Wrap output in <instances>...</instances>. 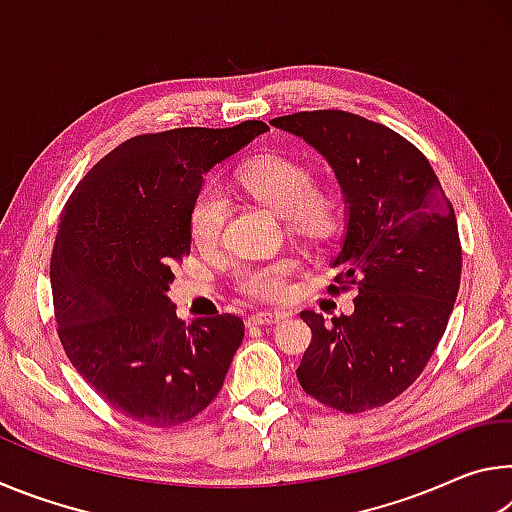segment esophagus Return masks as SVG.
<instances>
[{
  "label": "esophagus",
  "mask_w": 512,
  "mask_h": 512,
  "mask_svg": "<svg viewBox=\"0 0 512 512\" xmlns=\"http://www.w3.org/2000/svg\"><path fill=\"white\" fill-rule=\"evenodd\" d=\"M284 318V314L280 311H257V314H250L246 318V325L248 327H257V325H273V323H280Z\"/></svg>",
  "instance_id": "obj_1"
}]
</instances>
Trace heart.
Returning a JSON list of instances; mask_svg holds the SVG:
<instances>
[{"label": "heart", "instance_id": "1", "mask_svg": "<svg viewBox=\"0 0 512 512\" xmlns=\"http://www.w3.org/2000/svg\"><path fill=\"white\" fill-rule=\"evenodd\" d=\"M237 183L255 201L287 216L291 230L318 239L327 237L339 223V205L327 192H318L309 164L282 153H264L237 173ZM228 219V201L216 185L198 189L189 205V237L201 250H212L221 241ZM291 262L246 266L239 271L237 287L257 300H282L289 291Z\"/></svg>", "mask_w": 512, "mask_h": 512}]
</instances>
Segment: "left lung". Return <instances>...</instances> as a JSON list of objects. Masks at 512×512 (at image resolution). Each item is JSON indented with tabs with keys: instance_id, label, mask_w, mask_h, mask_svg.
<instances>
[{
	"instance_id": "8db88e82",
	"label": "left lung",
	"mask_w": 512,
	"mask_h": 512,
	"mask_svg": "<svg viewBox=\"0 0 512 512\" xmlns=\"http://www.w3.org/2000/svg\"><path fill=\"white\" fill-rule=\"evenodd\" d=\"M314 146L339 178L348 230L329 293L357 291L354 314L302 311L311 343L296 370L302 391L341 413L402 395L443 339L461 287L454 207L418 146L345 110L275 117Z\"/></svg>"
}]
</instances>
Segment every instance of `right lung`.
I'll return each mask as SVG.
<instances>
[{
	"label": "right lung",
	"mask_w": 512,
	"mask_h": 512,
	"mask_svg": "<svg viewBox=\"0 0 512 512\" xmlns=\"http://www.w3.org/2000/svg\"><path fill=\"white\" fill-rule=\"evenodd\" d=\"M264 121L137 135L85 173L60 214L51 253L58 339L112 409L149 427L205 411L244 339L235 314L176 316L173 266L189 255V205L214 164Z\"/></svg>",
	"instance_id": "obj_1"
}]
</instances>
